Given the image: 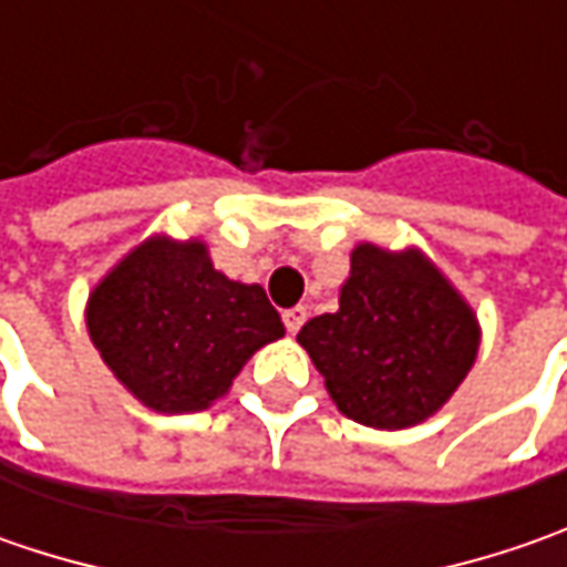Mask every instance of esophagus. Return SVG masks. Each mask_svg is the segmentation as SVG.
Returning a JSON list of instances; mask_svg holds the SVG:
<instances>
[{
	"mask_svg": "<svg viewBox=\"0 0 567 567\" xmlns=\"http://www.w3.org/2000/svg\"><path fill=\"white\" fill-rule=\"evenodd\" d=\"M306 318H309L306 306H293V309H287V312H284V324H287V331H290V334H296V331L306 324Z\"/></svg>",
	"mask_w": 567,
	"mask_h": 567,
	"instance_id": "34e87169",
	"label": "esophagus"
}]
</instances>
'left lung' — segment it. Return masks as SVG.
I'll use <instances>...</instances> for the list:
<instances>
[{"label": "left lung", "instance_id": "1", "mask_svg": "<svg viewBox=\"0 0 567 567\" xmlns=\"http://www.w3.org/2000/svg\"><path fill=\"white\" fill-rule=\"evenodd\" d=\"M296 340L343 416L406 429L442 410L467 379L480 324L423 251L362 243L350 255L338 312L306 321Z\"/></svg>", "mask_w": 567, "mask_h": 567}]
</instances>
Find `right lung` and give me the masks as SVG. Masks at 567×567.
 I'll return each mask as SVG.
<instances>
[{
  "mask_svg": "<svg viewBox=\"0 0 567 567\" xmlns=\"http://www.w3.org/2000/svg\"><path fill=\"white\" fill-rule=\"evenodd\" d=\"M87 331L144 406L198 413L255 350L284 338V321L258 284L214 271L205 243L154 236L94 287Z\"/></svg>",
  "mask_w": 567,
  "mask_h": 567,
  "instance_id": "obj_1",
  "label": "right lung"
}]
</instances>
